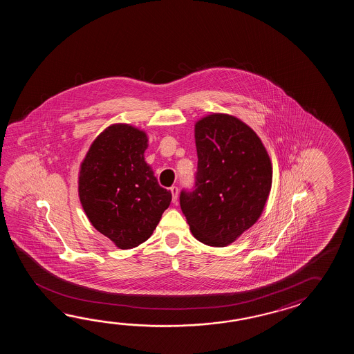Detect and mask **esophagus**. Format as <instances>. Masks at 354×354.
<instances>
[{
	"label": "esophagus",
	"mask_w": 354,
	"mask_h": 354,
	"mask_svg": "<svg viewBox=\"0 0 354 354\" xmlns=\"http://www.w3.org/2000/svg\"><path fill=\"white\" fill-rule=\"evenodd\" d=\"M169 189H171V194H172V201L177 203V198H178V188L176 187V186H172Z\"/></svg>",
	"instance_id": "esophagus-1"
}]
</instances>
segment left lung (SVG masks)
Listing matches in <instances>:
<instances>
[{"label": "left lung", "instance_id": "left-lung-1", "mask_svg": "<svg viewBox=\"0 0 354 354\" xmlns=\"http://www.w3.org/2000/svg\"><path fill=\"white\" fill-rule=\"evenodd\" d=\"M196 188L180 209L196 239L226 247L261 218L272 187V163L256 131L229 113L196 121Z\"/></svg>", "mask_w": 354, "mask_h": 354}]
</instances>
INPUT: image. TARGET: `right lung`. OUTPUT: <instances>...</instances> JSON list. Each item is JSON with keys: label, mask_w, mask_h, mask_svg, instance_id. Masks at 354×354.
Here are the masks:
<instances>
[{"label": "right lung", "mask_w": 354, "mask_h": 354, "mask_svg": "<svg viewBox=\"0 0 354 354\" xmlns=\"http://www.w3.org/2000/svg\"><path fill=\"white\" fill-rule=\"evenodd\" d=\"M148 136L113 124L92 142L78 174V196L93 227L120 249L149 239L172 200L144 159Z\"/></svg>", "instance_id": "add662e5"}]
</instances>
